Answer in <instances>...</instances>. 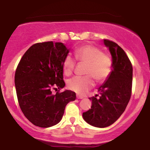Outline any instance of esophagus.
Here are the masks:
<instances>
[{"instance_id":"34e87169","label":"esophagus","mask_w":150,"mask_h":150,"mask_svg":"<svg viewBox=\"0 0 150 150\" xmlns=\"http://www.w3.org/2000/svg\"><path fill=\"white\" fill-rule=\"evenodd\" d=\"M76 97H77V99H83V98H84L83 96H81V95H80V94H77Z\"/></svg>"}]
</instances>
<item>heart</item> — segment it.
Wrapping results in <instances>:
<instances>
[{
    "mask_svg": "<svg viewBox=\"0 0 150 150\" xmlns=\"http://www.w3.org/2000/svg\"><path fill=\"white\" fill-rule=\"evenodd\" d=\"M74 56L77 61L87 64L85 76H75L70 79L68 88L78 94H85L94 85L95 79L97 82H104L109 77L112 70V61L110 56L105 54L101 49L91 45L79 47L74 51ZM75 67L74 58L68 55L63 62V73L69 76L73 73Z\"/></svg>",
    "mask_w": 150,
    "mask_h": 150,
    "instance_id": "1",
    "label": "heart"
}]
</instances>
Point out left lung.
<instances>
[{"mask_svg": "<svg viewBox=\"0 0 150 150\" xmlns=\"http://www.w3.org/2000/svg\"><path fill=\"white\" fill-rule=\"evenodd\" d=\"M112 56V70L99 92L92 100L91 108L82 113L84 120L98 128L113 124L124 112L132 94V66L126 53L116 43L104 39Z\"/></svg>", "mask_w": 150, "mask_h": 150, "instance_id": "left-lung-1", "label": "left lung"}]
</instances>
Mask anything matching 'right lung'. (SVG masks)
Returning a JSON list of instances; mask_svg holds the SVG:
<instances>
[{"label": "right lung", "instance_id": "1", "mask_svg": "<svg viewBox=\"0 0 150 150\" xmlns=\"http://www.w3.org/2000/svg\"><path fill=\"white\" fill-rule=\"evenodd\" d=\"M69 49L61 42L37 43L29 48L17 67L15 85L22 113L32 124L49 128L61 121L67 104L76 99L70 90L60 92L65 82L63 62ZM59 90L56 95L52 89Z\"/></svg>", "mask_w": 150, "mask_h": 150}]
</instances>
